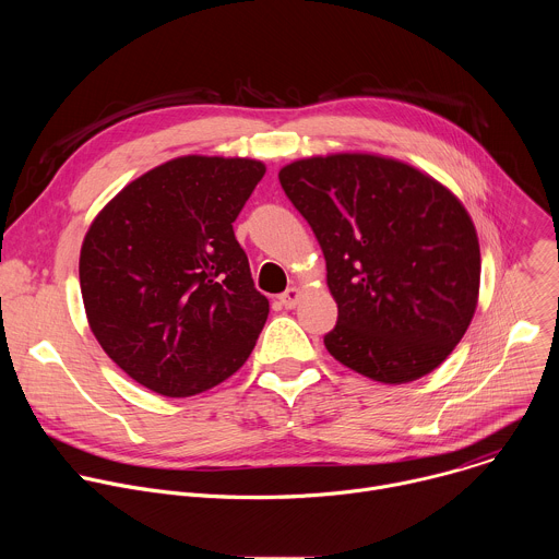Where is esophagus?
Wrapping results in <instances>:
<instances>
[{
	"label": "esophagus",
	"instance_id": "obj_1",
	"mask_svg": "<svg viewBox=\"0 0 559 559\" xmlns=\"http://www.w3.org/2000/svg\"><path fill=\"white\" fill-rule=\"evenodd\" d=\"M298 298H300V289H298V287H289V289H285V292L278 296V300H281V305H283L285 309H294V307L298 305Z\"/></svg>",
	"mask_w": 559,
	"mask_h": 559
}]
</instances>
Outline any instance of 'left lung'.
I'll return each instance as SVG.
<instances>
[{"label":"left lung","mask_w":559,"mask_h":559,"mask_svg":"<svg viewBox=\"0 0 559 559\" xmlns=\"http://www.w3.org/2000/svg\"><path fill=\"white\" fill-rule=\"evenodd\" d=\"M278 181L325 254L338 305L328 352L384 384L442 365L480 289V246L464 205L436 179L376 154L300 158Z\"/></svg>","instance_id":"8db88e82"}]
</instances>
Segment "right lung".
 I'll return each mask as SVG.
<instances>
[{"label": "right lung", "mask_w": 559, "mask_h": 559, "mask_svg": "<svg viewBox=\"0 0 559 559\" xmlns=\"http://www.w3.org/2000/svg\"><path fill=\"white\" fill-rule=\"evenodd\" d=\"M254 158L179 156L126 186L79 257L91 330L139 384L188 397L241 369L267 321L231 223L263 179Z\"/></svg>", "instance_id": "right-lung-1"}]
</instances>
